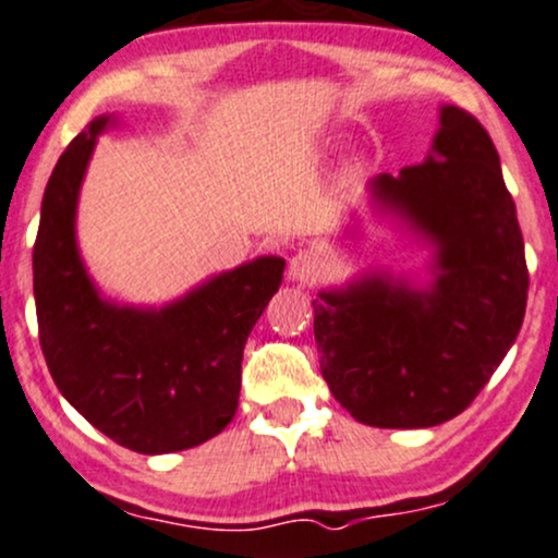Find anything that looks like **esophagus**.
<instances>
[{
	"mask_svg": "<svg viewBox=\"0 0 558 558\" xmlns=\"http://www.w3.org/2000/svg\"><path fill=\"white\" fill-rule=\"evenodd\" d=\"M322 271V260L314 253H298L290 260V268H287V277H290L295 284H311Z\"/></svg>",
	"mask_w": 558,
	"mask_h": 558,
	"instance_id": "obj_1",
	"label": "esophagus"
}]
</instances>
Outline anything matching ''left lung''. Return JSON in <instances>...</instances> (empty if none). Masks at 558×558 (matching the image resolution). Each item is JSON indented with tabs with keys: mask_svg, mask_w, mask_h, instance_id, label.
I'll use <instances>...</instances> for the list:
<instances>
[{
	"mask_svg": "<svg viewBox=\"0 0 558 558\" xmlns=\"http://www.w3.org/2000/svg\"><path fill=\"white\" fill-rule=\"evenodd\" d=\"M375 215L428 250V279L367 268L319 290L314 338L332 397L375 428L452 421L487 386L524 322V239L487 130L439 106L423 165L373 178ZM362 231L351 218L343 236Z\"/></svg>",
	"mask_w": 558,
	"mask_h": 558,
	"instance_id": "obj_1",
	"label": "left lung"
}]
</instances>
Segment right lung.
<instances>
[{"instance_id":"obj_1","label":"right lung","mask_w":558,"mask_h":558,"mask_svg":"<svg viewBox=\"0 0 558 558\" xmlns=\"http://www.w3.org/2000/svg\"><path fill=\"white\" fill-rule=\"evenodd\" d=\"M100 113L58 159L34 244L39 343L63 399L117 445L167 454L205 445L236 415L242 353L284 277V257L260 255L191 287L175 301L109 298L82 257L76 209Z\"/></svg>"}]
</instances>
